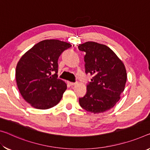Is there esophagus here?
<instances>
[{
  "mask_svg": "<svg viewBox=\"0 0 150 150\" xmlns=\"http://www.w3.org/2000/svg\"><path fill=\"white\" fill-rule=\"evenodd\" d=\"M68 84L70 85V86H74V85L76 84L75 82H68Z\"/></svg>",
  "mask_w": 150,
  "mask_h": 150,
  "instance_id": "esophagus-1",
  "label": "esophagus"
}]
</instances>
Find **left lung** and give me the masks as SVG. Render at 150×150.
Masks as SVG:
<instances>
[{
  "label": "left lung",
  "instance_id": "obj_1",
  "mask_svg": "<svg viewBox=\"0 0 150 150\" xmlns=\"http://www.w3.org/2000/svg\"><path fill=\"white\" fill-rule=\"evenodd\" d=\"M84 52L85 72L93 76L84 96L79 98L86 111L100 113L109 110L120 99L127 81L125 65L107 45L88 41L78 45Z\"/></svg>",
  "mask_w": 150,
  "mask_h": 150
}]
</instances>
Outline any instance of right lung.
Returning a JSON list of instances; mask_svg holds the SVG:
<instances>
[{
	"instance_id": "1",
	"label": "right lung",
	"mask_w": 150,
	"mask_h": 150,
	"mask_svg": "<svg viewBox=\"0 0 150 150\" xmlns=\"http://www.w3.org/2000/svg\"><path fill=\"white\" fill-rule=\"evenodd\" d=\"M71 46L57 40L41 41L18 62L15 72L18 88L32 107L47 109L60 101L67 85L57 78V61L62 53Z\"/></svg>"
}]
</instances>
